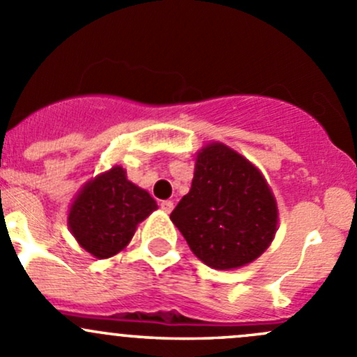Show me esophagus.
<instances>
[{
    "mask_svg": "<svg viewBox=\"0 0 357 357\" xmlns=\"http://www.w3.org/2000/svg\"><path fill=\"white\" fill-rule=\"evenodd\" d=\"M160 206H161V209H163L165 213H172V211H174V208H175L174 201H170V199L160 201Z\"/></svg>",
    "mask_w": 357,
    "mask_h": 357,
    "instance_id": "esophagus-1",
    "label": "esophagus"
}]
</instances>
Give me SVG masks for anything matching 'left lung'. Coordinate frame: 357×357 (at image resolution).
<instances>
[{
	"mask_svg": "<svg viewBox=\"0 0 357 357\" xmlns=\"http://www.w3.org/2000/svg\"><path fill=\"white\" fill-rule=\"evenodd\" d=\"M194 163L189 194L170 215L190 251L215 270L258 259L278 227L277 201L266 178L223 142H208Z\"/></svg>",
	"mask_w": 357,
	"mask_h": 357,
	"instance_id": "8db88e82",
	"label": "left lung"
}]
</instances>
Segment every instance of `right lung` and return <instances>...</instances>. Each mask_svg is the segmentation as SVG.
I'll list each match as a JSON object with an SVG mask.
<instances>
[{"mask_svg":"<svg viewBox=\"0 0 357 357\" xmlns=\"http://www.w3.org/2000/svg\"><path fill=\"white\" fill-rule=\"evenodd\" d=\"M158 209L148 190L127 178L115 165L84 183L68 208V229L82 249L98 259L112 258L128 245L137 225Z\"/></svg>","mask_w":357,"mask_h":357,"instance_id":"1","label":"right lung"}]
</instances>
